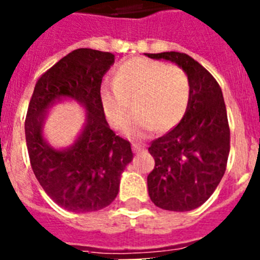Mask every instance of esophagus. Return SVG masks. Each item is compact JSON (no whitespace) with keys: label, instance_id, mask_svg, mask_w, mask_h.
Listing matches in <instances>:
<instances>
[{"label":"esophagus","instance_id":"esophagus-1","mask_svg":"<svg viewBox=\"0 0 260 260\" xmlns=\"http://www.w3.org/2000/svg\"><path fill=\"white\" fill-rule=\"evenodd\" d=\"M144 148H146V146H144L143 143H138V142H134V143H133V151H134V152H139V151L144 150Z\"/></svg>","mask_w":260,"mask_h":260}]
</instances>
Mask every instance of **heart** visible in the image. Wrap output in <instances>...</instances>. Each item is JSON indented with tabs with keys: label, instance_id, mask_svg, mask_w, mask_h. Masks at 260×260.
I'll return each instance as SVG.
<instances>
[{
	"label": "heart",
	"instance_id": "heart-1",
	"mask_svg": "<svg viewBox=\"0 0 260 260\" xmlns=\"http://www.w3.org/2000/svg\"><path fill=\"white\" fill-rule=\"evenodd\" d=\"M100 93L105 114L116 127L126 125L134 112L132 102L137 100L141 113L127 123L125 132L142 137L155 128L168 132L185 117L191 100V82L181 66L138 57L123 62L117 69L114 83L104 82Z\"/></svg>",
	"mask_w": 260,
	"mask_h": 260
}]
</instances>
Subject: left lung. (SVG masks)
Wrapping results in <instances>:
<instances>
[{
    "instance_id": "1",
    "label": "left lung",
    "mask_w": 260,
    "mask_h": 260,
    "mask_svg": "<svg viewBox=\"0 0 260 260\" xmlns=\"http://www.w3.org/2000/svg\"><path fill=\"white\" fill-rule=\"evenodd\" d=\"M183 69L191 82L189 109L180 123L148 148L155 168L147 177L155 206L168 211H191L213 194L226 169L231 150L226 107L215 78L185 53H146Z\"/></svg>"
}]
</instances>
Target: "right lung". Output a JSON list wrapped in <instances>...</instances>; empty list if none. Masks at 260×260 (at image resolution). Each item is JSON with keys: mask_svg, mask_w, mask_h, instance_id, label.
<instances>
[{"mask_svg": "<svg viewBox=\"0 0 260 260\" xmlns=\"http://www.w3.org/2000/svg\"><path fill=\"white\" fill-rule=\"evenodd\" d=\"M114 63L109 52L80 48L59 59L36 82L24 132L32 171L59 207L70 212L103 210L116 199L119 178L133 160L130 142L116 135L105 119L102 80ZM61 97L86 108V125L77 141L54 149L42 137L45 112Z\"/></svg>", "mask_w": 260, "mask_h": 260, "instance_id": "1", "label": "right lung"}]
</instances>
